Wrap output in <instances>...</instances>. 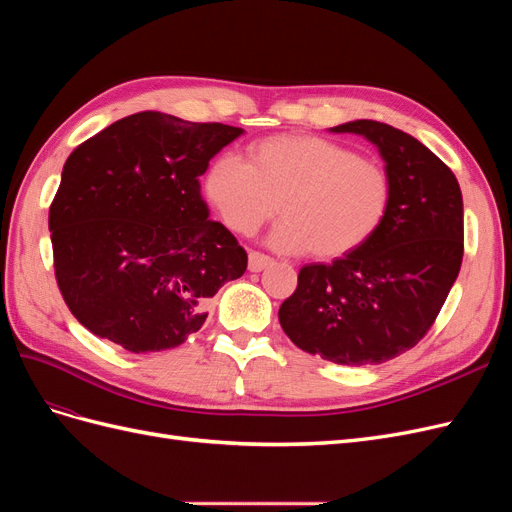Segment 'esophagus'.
Returning <instances> with one entry per match:
<instances>
[{"mask_svg": "<svg viewBox=\"0 0 512 512\" xmlns=\"http://www.w3.org/2000/svg\"><path fill=\"white\" fill-rule=\"evenodd\" d=\"M271 258L269 256H265V254H260V252H250V256H247V267H250V271L252 273H258V271H262V269H267L269 265H271Z\"/></svg>", "mask_w": 512, "mask_h": 512, "instance_id": "obj_1", "label": "esophagus"}]
</instances>
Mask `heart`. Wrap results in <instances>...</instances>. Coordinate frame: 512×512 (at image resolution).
<instances>
[{
	"label": "heart",
	"instance_id": "heart-1",
	"mask_svg": "<svg viewBox=\"0 0 512 512\" xmlns=\"http://www.w3.org/2000/svg\"><path fill=\"white\" fill-rule=\"evenodd\" d=\"M250 164L220 156L205 177L207 198L228 228L254 232L277 213L275 250L331 260L371 239L391 205V177L374 162L312 134H280L250 145Z\"/></svg>",
	"mask_w": 512,
	"mask_h": 512
}]
</instances>
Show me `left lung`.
Instances as JSON below:
<instances>
[{
  "label": "left lung",
  "instance_id": "left-lung-1",
  "mask_svg": "<svg viewBox=\"0 0 512 512\" xmlns=\"http://www.w3.org/2000/svg\"><path fill=\"white\" fill-rule=\"evenodd\" d=\"M374 145L391 205L359 250L305 265L280 307L294 346L337 365H378L414 348L440 314L463 258V198L455 175L414 136L380 121L329 128Z\"/></svg>",
  "mask_w": 512,
  "mask_h": 512
}]
</instances>
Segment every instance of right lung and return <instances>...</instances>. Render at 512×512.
Listing matches in <instances>:
<instances>
[{"label": "right lung", "mask_w": 512, "mask_h": 512, "mask_svg": "<svg viewBox=\"0 0 512 512\" xmlns=\"http://www.w3.org/2000/svg\"><path fill=\"white\" fill-rule=\"evenodd\" d=\"M166 113L123 117L76 147L49 213L55 277L74 318L128 352L181 346L247 269L209 220L198 177L241 136Z\"/></svg>", "instance_id": "add662e5"}]
</instances>
